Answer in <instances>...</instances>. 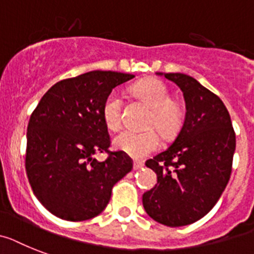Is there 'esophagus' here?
<instances>
[{"label": "esophagus", "instance_id": "esophagus-1", "mask_svg": "<svg viewBox=\"0 0 254 254\" xmlns=\"http://www.w3.org/2000/svg\"><path fill=\"white\" fill-rule=\"evenodd\" d=\"M143 165H144L143 161H138V160H135V161H134V163H133V168H134V170L142 169V168H143Z\"/></svg>", "mask_w": 254, "mask_h": 254}]
</instances>
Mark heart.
I'll return each mask as SVG.
<instances>
[{"instance_id":"1","label":"heart","mask_w":254,"mask_h":254,"mask_svg":"<svg viewBox=\"0 0 254 254\" xmlns=\"http://www.w3.org/2000/svg\"><path fill=\"white\" fill-rule=\"evenodd\" d=\"M138 99L151 107L147 127H156L163 137H172L182 125V110L176 102L170 101L168 87L156 78L142 80L131 87ZM102 116L110 129L116 130L123 120V98L117 91H112L104 99ZM160 144L159 134L153 129L144 131L123 130L114 138V146L133 157H144L156 150Z\"/></svg>"}]
</instances>
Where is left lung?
Masks as SVG:
<instances>
[{"instance_id":"obj_1","label":"left lung","mask_w":254,"mask_h":254,"mask_svg":"<svg viewBox=\"0 0 254 254\" xmlns=\"http://www.w3.org/2000/svg\"><path fill=\"white\" fill-rule=\"evenodd\" d=\"M183 93L186 115L180 133L167 150L147 160L157 176L143 193L144 210L169 227L191 225L216 205L230 180L235 133L223 102L185 73H160Z\"/></svg>"}]
</instances>
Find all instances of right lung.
Wrapping results in <instances>:
<instances>
[{"mask_svg":"<svg viewBox=\"0 0 254 254\" xmlns=\"http://www.w3.org/2000/svg\"><path fill=\"white\" fill-rule=\"evenodd\" d=\"M134 74L91 71L57 82L45 93L27 127L25 170L33 193L54 216L85 221L104 210L115 183L133 169L123 151L108 152L102 107L114 87Z\"/></svg>","mask_w":254,"mask_h":254,"instance_id":"obj_1","label":"right lung"}]
</instances>
